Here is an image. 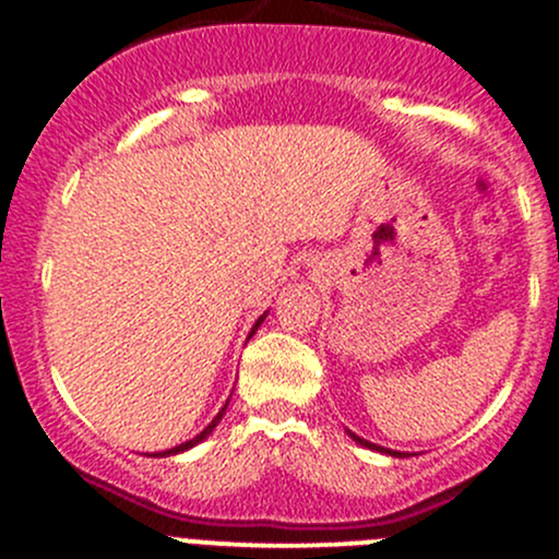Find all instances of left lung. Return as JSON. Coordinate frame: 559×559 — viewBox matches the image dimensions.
<instances>
[{
	"label": "left lung",
	"mask_w": 559,
	"mask_h": 559,
	"mask_svg": "<svg viewBox=\"0 0 559 559\" xmlns=\"http://www.w3.org/2000/svg\"><path fill=\"white\" fill-rule=\"evenodd\" d=\"M348 436H352V441H357L359 447H368V449H373V452H381V454H389V456H403V452H392V449H384V447H379V443H370V441H365V438L354 436V432H348Z\"/></svg>",
	"instance_id": "left-lung-1"
}]
</instances>
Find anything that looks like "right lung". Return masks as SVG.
Masks as SVG:
<instances>
[{"label": "right lung", "instance_id": "obj_1", "mask_svg": "<svg viewBox=\"0 0 559 559\" xmlns=\"http://www.w3.org/2000/svg\"><path fill=\"white\" fill-rule=\"evenodd\" d=\"M264 316H267V313H262V316H259V319H257V324H253V326H251V332H248V337H251L253 332H257V326L262 324V321H264ZM227 405H229V400H227V403H224V408L218 411L216 416H213V421H211V425L205 427V430L200 432V436H194V438H191V441L180 443V447H173V449H167V452H156L154 456H173V454H180V452H186V449H191V447H197V443H202V441H205V438L211 436L213 430H216V425H218V421H222V416H224V411H227Z\"/></svg>", "mask_w": 559, "mask_h": 559}]
</instances>
